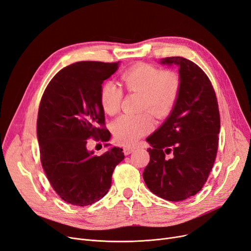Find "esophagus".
<instances>
[{
    "label": "esophagus",
    "mask_w": 251,
    "mask_h": 251,
    "mask_svg": "<svg viewBox=\"0 0 251 251\" xmlns=\"http://www.w3.org/2000/svg\"><path fill=\"white\" fill-rule=\"evenodd\" d=\"M135 149H136L135 147H125L124 148V153L126 155H128V154H131L132 152H134Z\"/></svg>",
    "instance_id": "1"
}]
</instances>
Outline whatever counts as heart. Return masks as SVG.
Wrapping results in <instances>:
<instances>
[{"label":"heart","instance_id":"1","mask_svg":"<svg viewBox=\"0 0 251 251\" xmlns=\"http://www.w3.org/2000/svg\"><path fill=\"white\" fill-rule=\"evenodd\" d=\"M120 84L128 93L142 94L141 109H148L156 118H165L174 109L181 92V78L173 70H164L140 63L120 76ZM123 89L112 82H105L100 91V103L108 115L116 114L122 107ZM154 126L149 112L138 115H122L112 124L116 142L133 145L151 131Z\"/></svg>","mask_w":251,"mask_h":251}]
</instances>
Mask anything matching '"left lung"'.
I'll use <instances>...</instances> for the list:
<instances>
[{
	"instance_id": "left-lung-1",
	"label": "left lung",
	"mask_w": 251,
	"mask_h": 251,
	"mask_svg": "<svg viewBox=\"0 0 251 251\" xmlns=\"http://www.w3.org/2000/svg\"><path fill=\"white\" fill-rule=\"evenodd\" d=\"M160 64L179 67L181 92L166 122L146 139L151 148L143 178L150 192L179 202L207 181L217 153L220 116L214 88L201 68L181 56Z\"/></svg>"
}]
</instances>
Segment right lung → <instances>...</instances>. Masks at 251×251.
Wrapping results in <instances>:
<instances>
[{
	"mask_svg": "<svg viewBox=\"0 0 251 251\" xmlns=\"http://www.w3.org/2000/svg\"><path fill=\"white\" fill-rule=\"evenodd\" d=\"M117 68L118 63L102 62L67 66L50 80L40 102V159L52 188L69 204L83 207L101 200L111 187L115 167L125 158L119 147L101 155L86 148L91 138L110 139L100 91Z\"/></svg>",
	"mask_w": 251,
	"mask_h": 251,
	"instance_id": "obj_1",
	"label": "right lung"
}]
</instances>
